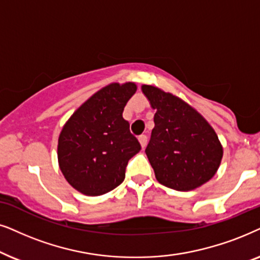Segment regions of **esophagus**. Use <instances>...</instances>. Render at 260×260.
<instances>
[{
    "label": "esophagus",
    "mask_w": 260,
    "mask_h": 260,
    "mask_svg": "<svg viewBox=\"0 0 260 260\" xmlns=\"http://www.w3.org/2000/svg\"><path fill=\"white\" fill-rule=\"evenodd\" d=\"M138 140H139L141 147H143V148L146 147V144H147V137L146 136H140L139 138H138Z\"/></svg>",
    "instance_id": "esophagus-1"
}]
</instances>
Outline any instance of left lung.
<instances>
[{
    "mask_svg": "<svg viewBox=\"0 0 260 260\" xmlns=\"http://www.w3.org/2000/svg\"><path fill=\"white\" fill-rule=\"evenodd\" d=\"M155 110L146 155L160 184L190 191L215 176L223 148L208 121L177 96L153 85H141Z\"/></svg>",
    "mask_w": 260,
    "mask_h": 260,
    "instance_id": "obj_1",
    "label": "left lung"
}]
</instances>
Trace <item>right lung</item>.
<instances>
[{"label":"right lung","mask_w":260,"mask_h":260,"mask_svg":"<svg viewBox=\"0 0 260 260\" xmlns=\"http://www.w3.org/2000/svg\"><path fill=\"white\" fill-rule=\"evenodd\" d=\"M137 91L133 82L110 83L75 110L58 138V164L72 188L100 196L120 185L127 162L141 150L122 117Z\"/></svg>","instance_id":"add662e5"}]
</instances>
